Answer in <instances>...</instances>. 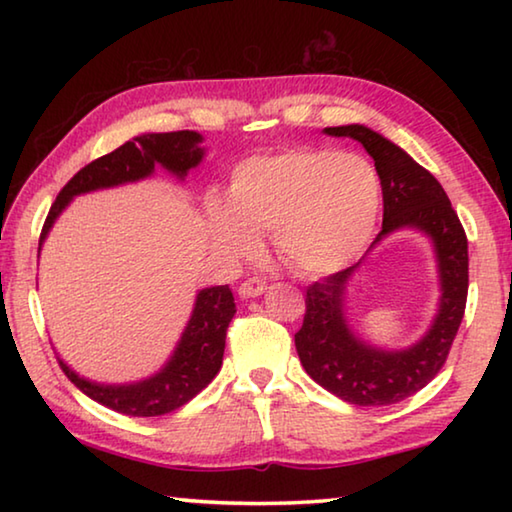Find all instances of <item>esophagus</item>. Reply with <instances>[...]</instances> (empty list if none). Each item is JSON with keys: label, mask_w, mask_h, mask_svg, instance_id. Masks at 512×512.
Instances as JSON below:
<instances>
[{"label": "esophagus", "mask_w": 512, "mask_h": 512, "mask_svg": "<svg viewBox=\"0 0 512 512\" xmlns=\"http://www.w3.org/2000/svg\"><path fill=\"white\" fill-rule=\"evenodd\" d=\"M264 291H266V282L262 280V277H248V280L239 284L241 298H257V296H262Z\"/></svg>", "instance_id": "1"}]
</instances>
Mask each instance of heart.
<instances>
[{
    "label": "heart",
    "mask_w": 512,
    "mask_h": 512,
    "mask_svg": "<svg viewBox=\"0 0 512 512\" xmlns=\"http://www.w3.org/2000/svg\"><path fill=\"white\" fill-rule=\"evenodd\" d=\"M381 210L377 169L357 153L289 149L257 155L232 173L230 201L210 198L214 244L228 257L273 237L293 271L323 275L350 264L375 232Z\"/></svg>",
    "instance_id": "heart-1"
}]
</instances>
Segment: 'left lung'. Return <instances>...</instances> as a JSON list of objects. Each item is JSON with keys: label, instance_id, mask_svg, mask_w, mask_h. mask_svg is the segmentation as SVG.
Segmentation results:
<instances>
[{"label": "left lung", "instance_id": "obj_1", "mask_svg": "<svg viewBox=\"0 0 512 512\" xmlns=\"http://www.w3.org/2000/svg\"><path fill=\"white\" fill-rule=\"evenodd\" d=\"M352 137L375 160L384 196V223L377 241L400 228H418L436 246L440 268L438 316L420 343L402 352L370 348L350 332L343 314L345 284L357 266L309 284L305 320L296 350L307 375L341 400L357 406H388L411 397L445 366L467 302V237L443 185L409 153L366 126L325 128Z\"/></svg>", "mask_w": 512, "mask_h": 512}]
</instances>
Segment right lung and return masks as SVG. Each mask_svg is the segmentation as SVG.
<instances>
[{
    "label": "right lung",
    "instance_id": "add662e5",
    "mask_svg": "<svg viewBox=\"0 0 512 512\" xmlns=\"http://www.w3.org/2000/svg\"><path fill=\"white\" fill-rule=\"evenodd\" d=\"M201 140L203 137L194 131L146 133L133 137L131 142L119 146L112 153L85 164L58 192L47 214V221L42 225L40 244L47 237L51 225H54L56 216L65 210V205L74 196L146 178L153 173L155 164H162L164 169L176 173L178 178L187 176V171L196 167L203 158V149L198 146ZM235 311V298H232L228 284L203 289L196 296L194 314L189 318L183 339H180L167 366L155 377L137 381V384H94V381L83 379L74 370H69L60 359L58 363L76 388H81L94 402L108 406L112 411L133 415V418H153V415L171 413L201 393L216 377V372L221 370L225 329H228Z\"/></svg>",
    "mask_w": 512,
    "mask_h": 512
}]
</instances>
